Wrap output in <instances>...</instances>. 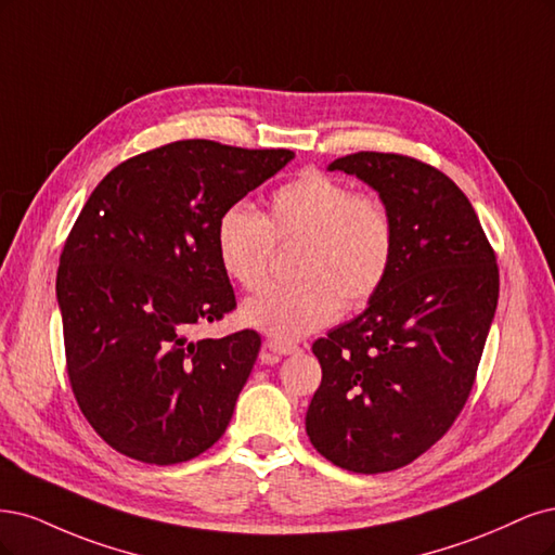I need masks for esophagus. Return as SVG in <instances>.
Listing matches in <instances>:
<instances>
[{"instance_id": "obj_1", "label": "esophagus", "mask_w": 555, "mask_h": 555, "mask_svg": "<svg viewBox=\"0 0 555 555\" xmlns=\"http://www.w3.org/2000/svg\"><path fill=\"white\" fill-rule=\"evenodd\" d=\"M264 348L270 350V352H274V354H293V352H297V350H299L295 344L274 341V338H272V341H267V344H264Z\"/></svg>"}]
</instances>
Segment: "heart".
I'll list each match as a JSON object with an SVG mask.
<instances>
[{
  "label": "heart",
  "mask_w": 555,
  "mask_h": 555,
  "mask_svg": "<svg viewBox=\"0 0 555 555\" xmlns=\"http://www.w3.org/2000/svg\"><path fill=\"white\" fill-rule=\"evenodd\" d=\"M228 279L256 293L270 279L274 242H299L297 281L248 299L242 323L274 341H297L346 307H360L383 288L397 258V225L389 207L354 193L336 177L307 170L279 186L264 217L242 203L228 207L214 230Z\"/></svg>",
  "instance_id": "heart-1"
}]
</instances>
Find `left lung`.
<instances>
[{"label": "left lung", "instance_id": "1", "mask_svg": "<svg viewBox=\"0 0 555 555\" xmlns=\"http://www.w3.org/2000/svg\"><path fill=\"white\" fill-rule=\"evenodd\" d=\"M327 170L378 193L397 258L366 309L313 344L323 383L307 436L334 466L375 475L424 454L466 405L498 307V264L470 201L440 170L383 152Z\"/></svg>", "mask_w": 555, "mask_h": 555}]
</instances>
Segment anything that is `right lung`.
Here are the masks:
<instances>
[{"mask_svg": "<svg viewBox=\"0 0 555 555\" xmlns=\"http://www.w3.org/2000/svg\"><path fill=\"white\" fill-rule=\"evenodd\" d=\"M293 158L180 140L124 160L89 195L60 258L57 304L76 401L117 452L172 466L225 434L260 334L191 338L237 304L214 230Z\"/></svg>", "mask_w": 555, "mask_h": 555, "instance_id": "obj_1", "label": "right lung"}]
</instances>
